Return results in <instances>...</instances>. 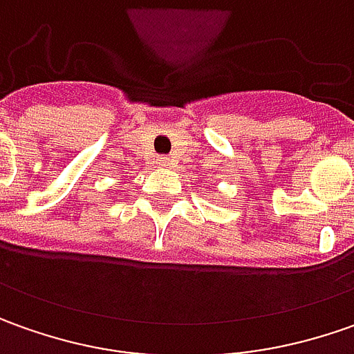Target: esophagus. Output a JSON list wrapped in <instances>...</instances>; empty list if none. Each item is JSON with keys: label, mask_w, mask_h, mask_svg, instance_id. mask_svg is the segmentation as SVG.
I'll return each mask as SVG.
<instances>
[{"label": "esophagus", "mask_w": 354, "mask_h": 354, "mask_svg": "<svg viewBox=\"0 0 354 354\" xmlns=\"http://www.w3.org/2000/svg\"><path fill=\"white\" fill-rule=\"evenodd\" d=\"M160 165H162V166H170V160H168V158H160Z\"/></svg>", "instance_id": "obj_1"}]
</instances>
